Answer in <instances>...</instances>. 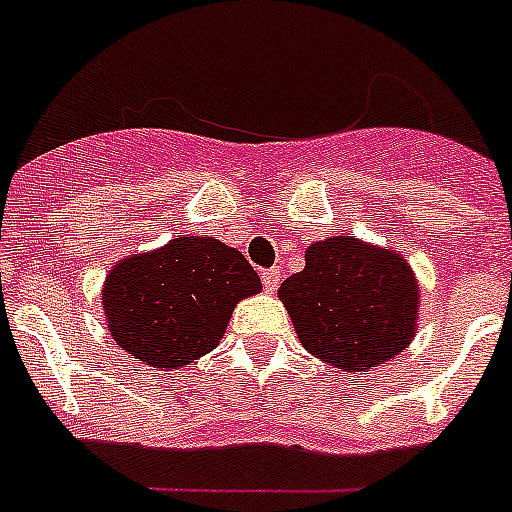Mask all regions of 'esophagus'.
Here are the masks:
<instances>
[{
	"label": "esophagus",
	"mask_w": 512,
	"mask_h": 512,
	"mask_svg": "<svg viewBox=\"0 0 512 512\" xmlns=\"http://www.w3.org/2000/svg\"><path fill=\"white\" fill-rule=\"evenodd\" d=\"M279 279H282V269H279V266H274V269H266L264 274H261V282H264L266 292H274L279 284Z\"/></svg>",
	"instance_id": "1"
}]
</instances>
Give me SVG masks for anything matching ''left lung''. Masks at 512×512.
<instances>
[{"label":"left lung","instance_id":"obj_1","mask_svg":"<svg viewBox=\"0 0 512 512\" xmlns=\"http://www.w3.org/2000/svg\"><path fill=\"white\" fill-rule=\"evenodd\" d=\"M302 346L343 372L395 359L410 343L418 284L397 253L351 235L312 243L305 269L279 287Z\"/></svg>","mask_w":512,"mask_h":512}]
</instances>
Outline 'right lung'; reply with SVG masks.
I'll list each match as a JSON object with an SVG mask.
<instances>
[{"label": "right lung", "mask_w": 512, "mask_h": 512, "mask_svg": "<svg viewBox=\"0 0 512 512\" xmlns=\"http://www.w3.org/2000/svg\"><path fill=\"white\" fill-rule=\"evenodd\" d=\"M259 289V274L241 251L189 235L117 264L102 302L120 348L158 369H176L210 354L233 307Z\"/></svg>", "instance_id": "obj_1"}]
</instances>
